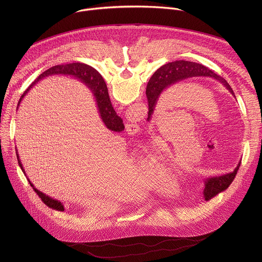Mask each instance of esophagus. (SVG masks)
Returning a JSON list of instances; mask_svg holds the SVG:
<instances>
[{
    "instance_id": "obj_1",
    "label": "esophagus",
    "mask_w": 262,
    "mask_h": 262,
    "mask_svg": "<svg viewBox=\"0 0 262 262\" xmlns=\"http://www.w3.org/2000/svg\"><path fill=\"white\" fill-rule=\"evenodd\" d=\"M126 132L129 135H136L140 132V125L137 122H129L126 124Z\"/></svg>"
}]
</instances>
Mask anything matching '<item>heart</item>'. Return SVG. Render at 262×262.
Segmentation results:
<instances>
[{
    "label": "heart",
    "instance_id": "obj_1",
    "mask_svg": "<svg viewBox=\"0 0 262 262\" xmlns=\"http://www.w3.org/2000/svg\"><path fill=\"white\" fill-rule=\"evenodd\" d=\"M135 162L143 178L157 190H162L165 165L151 149H144L143 152L136 155Z\"/></svg>",
    "mask_w": 262,
    "mask_h": 262
}]
</instances>
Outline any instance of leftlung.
Instances as JSON below:
<instances>
[{
  "instance_id": "1",
  "label": "left lung",
  "mask_w": 262,
  "mask_h": 262,
  "mask_svg": "<svg viewBox=\"0 0 262 262\" xmlns=\"http://www.w3.org/2000/svg\"><path fill=\"white\" fill-rule=\"evenodd\" d=\"M195 77H209L219 81L221 84L226 87V89L233 94V91L229 84L224 80L221 76L202 64L190 61H175L160 67L154 76L149 80L146 88V95L149 105V114H154L158 101L165 90L179 84L185 80ZM241 166V161L238 162L235 169L230 172L219 176H210L204 178V190L203 198L204 200H209L219 193L226 190L230 183L233 181Z\"/></svg>"
}]
</instances>
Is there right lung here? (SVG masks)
<instances>
[{
    "mask_svg": "<svg viewBox=\"0 0 262 262\" xmlns=\"http://www.w3.org/2000/svg\"><path fill=\"white\" fill-rule=\"evenodd\" d=\"M54 76H66V77L74 78V79L79 80L80 82H82L83 84H85L91 90V92L94 96V99L97 104L99 116H100L102 122L104 123V125L106 126V128H108L110 130H113V132H118V133L122 132L124 129L123 120L116 114L113 105H112V103H111V100L108 97V92H107V87H106L105 82L102 79V77L100 76L96 69H94L90 65H87L84 63H79V62L78 63H69V64H65V65H56V66H53L50 69L46 70L45 72H42L40 76L37 78L29 86V88L24 92V94L21 95V97L18 101L16 110H18V106L20 105L23 98L26 96V94L29 92L30 89H32L36 84H38L40 81H42L49 77H54ZM16 157H17V161H18V164H19L21 170L25 172V169L19 160L17 149H16ZM28 180L33 188V190L35 191V193H37V195L41 198L42 202H45L46 205H48L49 207L54 208L56 210H60V211H63L65 209V207L61 201L54 199V198L50 197L49 195L42 193L41 191L37 190L33 185V183L30 181V179H28Z\"/></svg>",
    "mask_w": 262,
    "mask_h": 262,
    "instance_id": "add662e5",
    "label": "right lung"
}]
</instances>
